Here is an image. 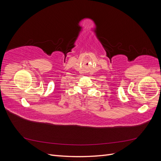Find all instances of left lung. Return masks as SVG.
<instances>
[{"mask_svg":"<svg viewBox=\"0 0 161 161\" xmlns=\"http://www.w3.org/2000/svg\"><path fill=\"white\" fill-rule=\"evenodd\" d=\"M160 89H161V85H160Z\"/></svg>","mask_w":161,"mask_h":161,"instance_id":"8db88e82","label":"left lung"}]
</instances>
